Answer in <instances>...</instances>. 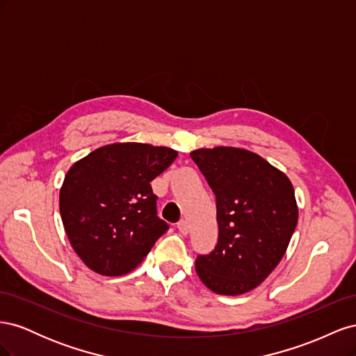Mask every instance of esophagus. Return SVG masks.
<instances>
[{
    "instance_id": "34e87169",
    "label": "esophagus",
    "mask_w": 356,
    "mask_h": 356,
    "mask_svg": "<svg viewBox=\"0 0 356 356\" xmlns=\"http://www.w3.org/2000/svg\"><path fill=\"white\" fill-rule=\"evenodd\" d=\"M177 229L179 230V233L187 234V233H188V224H187V221H186V220H179V221L177 222Z\"/></svg>"
}]
</instances>
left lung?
Masks as SVG:
<instances>
[{
	"instance_id": "obj_1",
	"label": "left lung",
	"mask_w": 356,
	"mask_h": 356,
	"mask_svg": "<svg viewBox=\"0 0 356 356\" xmlns=\"http://www.w3.org/2000/svg\"><path fill=\"white\" fill-rule=\"evenodd\" d=\"M217 203L218 241L197 255L196 272L211 291L239 296L260 285L282 260L298 209L291 181L255 153L217 147L191 152Z\"/></svg>"
}]
</instances>
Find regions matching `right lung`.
<instances>
[{
  "instance_id": "obj_1",
  "label": "right lung",
  "mask_w": 356,
  "mask_h": 356,
  "mask_svg": "<svg viewBox=\"0 0 356 356\" xmlns=\"http://www.w3.org/2000/svg\"><path fill=\"white\" fill-rule=\"evenodd\" d=\"M178 153L139 143L111 144L74 163L63 179L59 211L83 263L120 276L143 261L169 224L157 217L152 182Z\"/></svg>"
}]
</instances>
